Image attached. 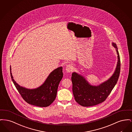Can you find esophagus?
I'll use <instances>...</instances> for the list:
<instances>
[{
  "label": "esophagus",
  "mask_w": 132,
  "mask_h": 132,
  "mask_svg": "<svg viewBox=\"0 0 132 132\" xmlns=\"http://www.w3.org/2000/svg\"><path fill=\"white\" fill-rule=\"evenodd\" d=\"M65 70L67 71V72H72L73 70V67L71 64H68L65 68Z\"/></svg>",
  "instance_id": "1"
}]
</instances>
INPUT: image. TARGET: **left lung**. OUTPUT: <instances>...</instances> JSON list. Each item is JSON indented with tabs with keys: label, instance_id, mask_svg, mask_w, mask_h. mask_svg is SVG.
<instances>
[{
	"label": "left lung",
	"instance_id": "obj_1",
	"mask_svg": "<svg viewBox=\"0 0 132 132\" xmlns=\"http://www.w3.org/2000/svg\"><path fill=\"white\" fill-rule=\"evenodd\" d=\"M112 44L116 49L118 62L114 73L108 80L98 85H92L82 75L76 72L72 73L73 96L76 102L81 106L89 107L103 102L117 82L120 72V59L116 44L114 42Z\"/></svg>",
	"mask_w": 132,
	"mask_h": 132
}]
</instances>
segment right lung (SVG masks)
<instances>
[{"instance_id": "1", "label": "right lung", "mask_w": 132, "mask_h": 132, "mask_svg": "<svg viewBox=\"0 0 132 132\" xmlns=\"http://www.w3.org/2000/svg\"><path fill=\"white\" fill-rule=\"evenodd\" d=\"M12 80L23 99L29 104L41 107L49 106L55 100L60 82L63 77V67H59L52 71L45 82L39 87L28 89L21 86L13 79L10 67Z\"/></svg>"}]
</instances>
